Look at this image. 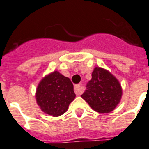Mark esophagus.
Instances as JSON below:
<instances>
[{
    "mask_svg": "<svg viewBox=\"0 0 149 149\" xmlns=\"http://www.w3.org/2000/svg\"><path fill=\"white\" fill-rule=\"evenodd\" d=\"M74 92L77 95H80L83 93V88L79 84H77L74 86Z\"/></svg>",
    "mask_w": 149,
    "mask_h": 149,
    "instance_id": "1",
    "label": "esophagus"
}]
</instances>
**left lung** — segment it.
<instances>
[{"mask_svg":"<svg viewBox=\"0 0 149 149\" xmlns=\"http://www.w3.org/2000/svg\"><path fill=\"white\" fill-rule=\"evenodd\" d=\"M122 95L123 90L118 79L108 70L95 67L81 97L97 112L108 113L119 103Z\"/></svg>","mask_w":149,"mask_h":149,"instance_id":"obj_1","label":"left lung"}]
</instances>
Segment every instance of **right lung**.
<instances>
[{"instance_id":"add662e5","label":"right lung","mask_w":149,"mask_h":149,"mask_svg":"<svg viewBox=\"0 0 149 149\" xmlns=\"http://www.w3.org/2000/svg\"><path fill=\"white\" fill-rule=\"evenodd\" d=\"M75 97L76 94L70 79L58 71H54L42 79L36 92V100L40 109L54 117L65 113Z\"/></svg>"}]
</instances>
